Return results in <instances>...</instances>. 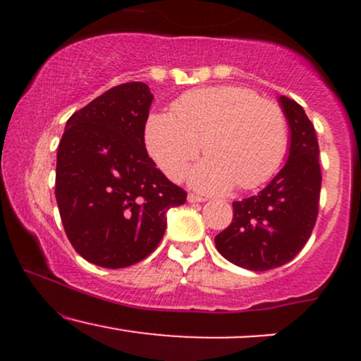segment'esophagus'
<instances>
[{"label":"esophagus","mask_w":361,"mask_h":361,"mask_svg":"<svg viewBox=\"0 0 361 361\" xmlns=\"http://www.w3.org/2000/svg\"><path fill=\"white\" fill-rule=\"evenodd\" d=\"M188 202H190V204H200V202H205V198L198 197V195H195V193H190L188 195Z\"/></svg>","instance_id":"34e87169"}]
</instances>
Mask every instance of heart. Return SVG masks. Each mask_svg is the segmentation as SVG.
Here are the masks:
<instances>
[{
  "mask_svg": "<svg viewBox=\"0 0 361 361\" xmlns=\"http://www.w3.org/2000/svg\"><path fill=\"white\" fill-rule=\"evenodd\" d=\"M202 144L209 157L190 175L195 188H258L287 154V115L276 102L234 85L188 91L173 103V114L149 115L146 146L171 180H183Z\"/></svg>",
  "mask_w": 361,
  "mask_h": 361,
  "instance_id": "heart-1",
  "label": "heart"
}]
</instances>
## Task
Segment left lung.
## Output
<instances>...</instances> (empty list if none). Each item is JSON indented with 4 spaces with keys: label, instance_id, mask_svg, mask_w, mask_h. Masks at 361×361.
<instances>
[{
    "label": "left lung",
    "instance_id": "left-lung-1",
    "mask_svg": "<svg viewBox=\"0 0 361 361\" xmlns=\"http://www.w3.org/2000/svg\"><path fill=\"white\" fill-rule=\"evenodd\" d=\"M280 103L292 132L287 163L259 193L234 202L233 222L215 235L224 258L252 271L295 258L319 214L322 175L316 130L299 103L287 97H280Z\"/></svg>",
    "mask_w": 361,
    "mask_h": 361
}]
</instances>
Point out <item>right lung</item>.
<instances>
[{
	"label": "right lung",
	"mask_w": 361,
	"mask_h": 361,
	"mask_svg": "<svg viewBox=\"0 0 361 361\" xmlns=\"http://www.w3.org/2000/svg\"><path fill=\"white\" fill-rule=\"evenodd\" d=\"M152 94L144 82L114 86L69 117L57 149L56 200L69 243L103 268L147 258L166 231V212L186 192L147 154Z\"/></svg>",
	"instance_id": "right-lung-1"
}]
</instances>
